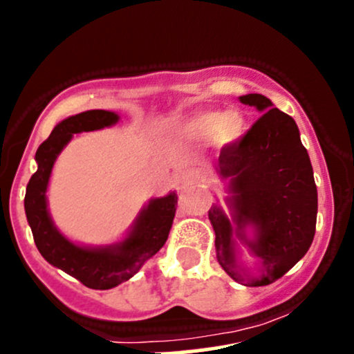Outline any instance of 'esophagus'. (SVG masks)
Wrapping results in <instances>:
<instances>
[{
	"label": "esophagus",
	"mask_w": 354,
	"mask_h": 354,
	"mask_svg": "<svg viewBox=\"0 0 354 354\" xmlns=\"http://www.w3.org/2000/svg\"><path fill=\"white\" fill-rule=\"evenodd\" d=\"M180 181L181 183H198V181H202V174L201 171L197 169H187L183 171V173L180 174Z\"/></svg>",
	"instance_id": "esophagus-1"
}]
</instances>
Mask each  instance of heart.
Instances as JSON below:
<instances>
[{
	"label": "heart",
	"mask_w": 354,
	"mask_h": 354,
	"mask_svg": "<svg viewBox=\"0 0 354 354\" xmlns=\"http://www.w3.org/2000/svg\"><path fill=\"white\" fill-rule=\"evenodd\" d=\"M247 129V118L240 109L198 111L171 124V135L187 142H211L219 147L235 145Z\"/></svg>",
	"instance_id": "b5f03b06"
}]
</instances>
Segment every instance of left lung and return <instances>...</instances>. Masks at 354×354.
I'll list each match as a JSON object with an SVG mask.
<instances>
[{"label": "left lung", "mask_w": 354, "mask_h": 354, "mask_svg": "<svg viewBox=\"0 0 354 354\" xmlns=\"http://www.w3.org/2000/svg\"><path fill=\"white\" fill-rule=\"evenodd\" d=\"M261 115L235 145L221 150L216 174L226 181V205L209 209L216 257L235 282L273 283L308 252L315 236L318 194L296 121L263 95L239 97ZM258 259L257 274L241 263L239 245Z\"/></svg>", "instance_id": "1"}]
</instances>
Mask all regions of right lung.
Returning <instances> with one entry per match:
<instances>
[{
	"label": "right lung",
	"instance_id": "add662e5",
	"mask_svg": "<svg viewBox=\"0 0 354 354\" xmlns=\"http://www.w3.org/2000/svg\"><path fill=\"white\" fill-rule=\"evenodd\" d=\"M119 114L112 111H86L64 119L53 128L36 152L37 171L27 183V223L41 256L67 275L90 289L107 290L126 282L142 270L143 264L166 243L176 212L178 195L169 192L164 197L150 198L142 207L124 239L107 245H82L72 242L55 226L48 209V185L57 157L72 136L98 131L118 124Z\"/></svg>",
	"mask_w": 354,
	"mask_h": 354
}]
</instances>
